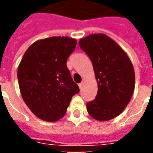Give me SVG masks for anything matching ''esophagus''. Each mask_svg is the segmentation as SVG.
<instances>
[{
  "label": "esophagus",
  "instance_id": "esophagus-1",
  "mask_svg": "<svg viewBox=\"0 0 153 153\" xmlns=\"http://www.w3.org/2000/svg\"><path fill=\"white\" fill-rule=\"evenodd\" d=\"M83 82H81V83L79 84V87L80 89H82V88H83Z\"/></svg>",
  "mask_w": 153,
  "mask_h": 153
}]
</instances>
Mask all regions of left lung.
Listing matches in <instances>:
<instances>
[{
    "label": "left lung",
    "mask_w": 153,
    "mask_h": 153,
    "mask_svg": "<svg viewBox=\"0 0 153 153\" xmlns=\"http://www.w3.org/2000/svg\"><path fill=\"white\" fill-rule=\"evenodd\" d=\"M79 47L93 65L97 93L87 102L93 118L106 121L124 111L134 93L135 75L128 56L118 44L105 34H91L80 39Z\"/></svg>",
    "instance_id": "1"
}]
</instances>
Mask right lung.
I'll use <instances>...</instances> for the list:
<instances>
[{"label": "right lung", "mask_w": 153, "mask_h": 153, "mask_svg": "<svg viewBox=\"0 0 153 153\" xmlns=\"http://www.w3.org/2000/svg\"><path fill=\"white\" fill-rule=\"evenodd\" d=\"M77 41L51 37L35 42L25 51L18 68L22 97L38 118L57 121L66 112L74 95L79 92L66 61Z\"/></svg>", "instance_id": "add662e5"}]
</instances>
